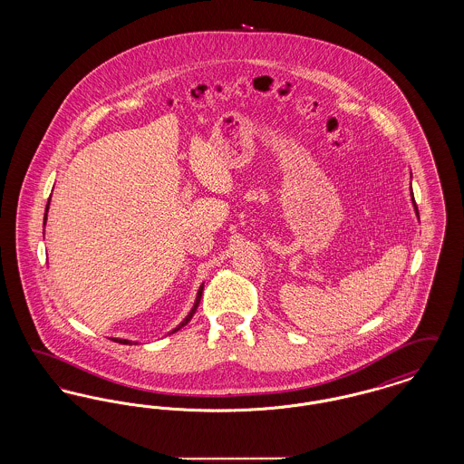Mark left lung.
Segmentation results:
<instances>
[{"label":"left lung","instance_id":"obj_1","mask_svg":"<svg viewBox=\"0 0 464 464\" xmlns=\"http://www.w3.org/2000/svg\"><path fill=\"white\" fill-rule=\"evenodd\" d=\"M411 195H412V191H411ZM412 205H414V210H416V216L420 218V210H418V205H416V201H414V195H412Z\"/></svg>","mask_w":464,"mask_h":464}]
</instances>
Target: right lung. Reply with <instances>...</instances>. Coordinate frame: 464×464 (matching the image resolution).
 <instances>
[{
	"label": "right lung",
	"instance_id": "1",
	"mask_svg": "<svg viewBox=\"0 0 464 464\" xmlns=\"http://www.w3.org/2000/svg\"><path fill=\"white\" fill-rule=\"evenodd\" d=\"M48 201H50V199H48ZM46 210H48V205H46ZM44 221L46 222V214H44ZM201 294H203V284H201V285H199L198 294H197V301H195V304H193V308H191V311H189V314H188V316H186V318H184V320H182V322H180V324H179V325H177L176 329H174V331H172V332H177V331H179V329H182V327H184V325H186V324H188V322H189V320H191V318H193V314H195V313H197V308H198L199 299H201ZM112 341H116V343H120V344H132V341H129V339H112Z\"/></svg>",
	"mask_w": 464,
	"mask_h": 464
}]
</instances>
